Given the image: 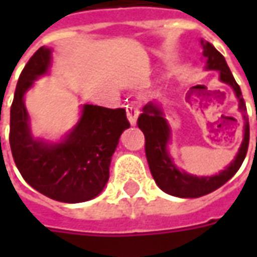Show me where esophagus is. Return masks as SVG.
I'll return each instance as SVG.
<instances>
[{"label":"esophagus","instance_id":"1","mask_svg":"<svg viewBox=\"0 0 257 257\" xmlns=\"http://www.w3.org/2000/svg\"><path fill=\"white\" fill-rule=\"evenodd\" d=\"M139 107L136 106L135 103H131L126 106V115H128V119L131 125H135L136 123V119L139 117Z\"/></svg>","mask_w":257,"mask_h":257}]
</instances>
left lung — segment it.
<instances>
[{
    "mask_svg": "<svg viewBox=\"0 0 257 257\" xmlns=\"http://www.w3.org/2000/svg\"><path fill=\"white\" fill-rule=\"evenodd\" d=\"M201 44L204 48V56L206 58V68L220 71L221 82L230 85L235 92V96L239 100V110L242 111L245 119V126H243L245 134L235 160L224 171H221L219 175L215 176H205V178L193 176L179 171L172 162V158L168 154L167 145L171 131L167 119L164 118L162 110L153 101L146 104L143 107V112L138 118V126L145 134V150L150 172L162 191L180 198H198L215 191L216 189H219L220 186L228 182L242 165L249 146V122L241 88L235 82L223 55L209 42L201 41Z\"/></svg>",
    "mask_w": 257,
    "mask_h": 257,
    "instance_id": "1",
    "label": "left lung"
}]
</instances>
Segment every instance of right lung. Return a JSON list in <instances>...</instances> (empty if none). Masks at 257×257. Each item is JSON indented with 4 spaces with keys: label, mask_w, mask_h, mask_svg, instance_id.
Returning <instances> with one entry per match:
<instances>
[{
    "label": "right lung",
    "mask_w": 257,
    "mask_h": 257,
    "mask_svg": "<svg viewBox=\"0 0 257 257\" xmlns=\"http://www.w3.org/2000/svg\"><path fill=\"white\" fill-rule=\"evenodd\" d=\"M51 52L40 48L20 74L11 106L9 145L20 175L33 189L55 201L77 204L95 198L104 189L119 136L131 123L123 108L85 104L78 123L60 143L34 139L25 93L48 71Z\"/></svg>",
    "instance_id": "1"
}]
</instances>
